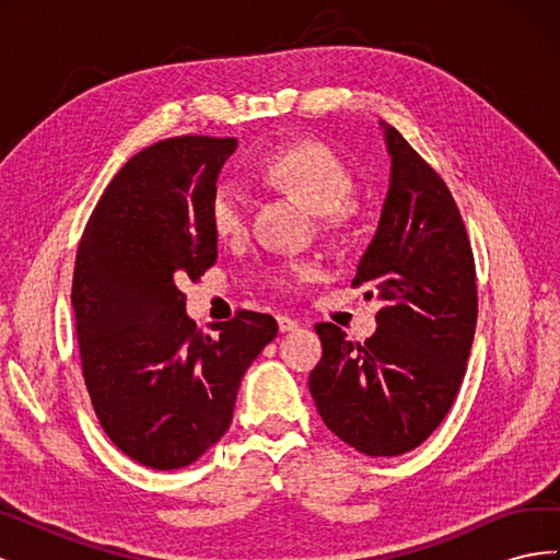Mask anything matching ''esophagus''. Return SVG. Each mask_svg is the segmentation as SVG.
I'll return each instance as SVG.
<instances>
[{
  "instance_id": "obj_1",
  "label": "esophagus",
  "mask_w": 560,
  "mask_h": 560,
  "mask_svg": "<svg viewBox=\"0 0 560 560\" xmlns=\"http://www.w3.org/2000/svg\"><path fill=\"white\" fill-rule=\"evenodd\" d=\"M278 329L282 334L287 331H296L299 329V322L294 317H287V315H278Z\"/></svg>"
}]
</instances>
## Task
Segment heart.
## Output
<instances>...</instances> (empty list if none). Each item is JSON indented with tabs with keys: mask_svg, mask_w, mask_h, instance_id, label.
I'll use <instances>...</instances> for the list:
<instances>
[{
	"mask_svg": "<svg viewBox=\"0 0 560 560\" xmlns=\"http://www.w3.org/2000/svg\"><path fill=\"white\" fill-rule=\"evenodd\" d=\"M261 179L276 189L294 196L313 210L319 226L343 229L350 219V198L354 177L346 161L319 142H294L276 149L261 171ZM249 198L238 184L222 182L210 196V226L219 241H241L247 233ZM317 273L311 261H287L268 273V282L280 292H296Z\"/></svg>",
	"mask_w": 560,
	"mask_h": 560,
	"instance_id": "b5f03b06",
	"label": "heart"
}]
</instances>
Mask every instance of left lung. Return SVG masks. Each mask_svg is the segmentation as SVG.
Masks as SVG:
<instances>
[{"instance_id": "obj_1", "label": "left lung", "mask_w": 560, "mask_h": 560, "mask_svg": "<svg viewBox=\"0 0 560 560\" xmlns=\"http://www.w3.org/2000/svg\"><path fill=\"white\" fill-rule=\"evenodd\" d=\"M393 156L378 231L352 287L376 296L364 343L319 322L311 393L325 425L371 457L413 451L439 428L465 378L477 329V268L463 214L434 167L385 126Z\"/></svg>"}]
</instances>
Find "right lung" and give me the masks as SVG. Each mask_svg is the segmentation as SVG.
Returning a JSON list of instances; mask_svg holds the SVG:
<instances>
[{
  "mask_svg": "<svg viewBox=\"0 0 560 560\" xmlns=\"http://www.w3.org/2000/svg\"><path fill=\"white\" fill-rule=\"evenodd\" d=\"M235 138L182 135L135 154L109 182L77 249L72 308L100 425L135 463L191 465L224 436L247 366L278 334L238 311L212 336L186 317L182 282L217 264L210 196Z\"/></svg>",
  "mask_w": 560,
  "mask_h": 560,
  "instance_id": "1",
  "label": "right lung"
}]
</instances>
